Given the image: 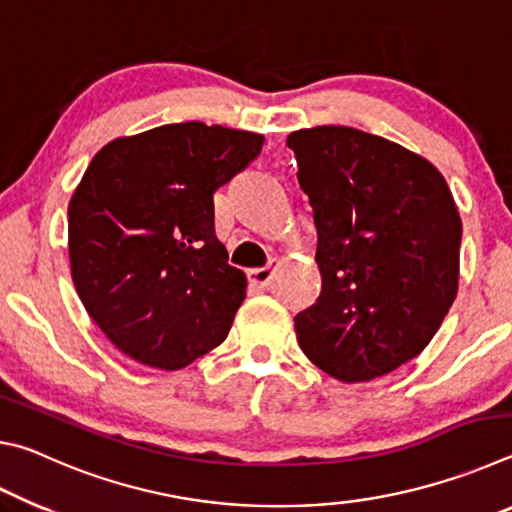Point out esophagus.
Returning <instances> with one entry per match:
<instances>
[{"instance_id":"esophagus-1","label":"esophagus","mask_w":512,"mask_h":512,"mask_svg":"<svg viewBox=\"0 0 512 512\" xmlns=\"http://www.w3.org/2000/svg\"><path fill=\"white\" fill-rule=\"evenodd\" d=\"M277 266H280V259L277 257H271L268 259L266 266H259V268H250L248 271V282L253 284V287L257 289H264L268 287V282L273 280V275L277 271Z\"/></svg>"}]
</instances>
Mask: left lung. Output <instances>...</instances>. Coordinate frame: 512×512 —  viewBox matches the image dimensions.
Segmentation results:
<instances>
[{"label":"left lung","mask_w":512,"mask_h":512,"mask_svg":"<svg viewBox=\"0 0 512 512\" xmlns=\"http://www.w3.org/2000/svg\"><path fill=\"white\" fill-rule=\"evenodd\" d=\"M314 207L323 289L300 311L302 352L329 377L388 375L427 348L458 293L463 225L443 173L350 126L287 137Z\"/></svg>","instance_id":"obj_1"}]
</instances>
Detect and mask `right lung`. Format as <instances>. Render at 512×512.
<instances>
[{
	"instance_id": "right-lung-1",
	"label": "right lung",
	"mask_w": 512,
	"mask_h": 512,
	"mask_svg": "<svg viewBox=\"0 0 512 512\" xmlns=\"http://www.w3.org/2000/svg\"><path fill=\"white\" fill-rule=\"evenodd\" d=\"M264 137L203 121L117 137L69 201V266L101 332L144 366L180 370L228 336L246 275L214 232V192Z\"/></svg>"
}]
</instances>
